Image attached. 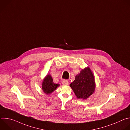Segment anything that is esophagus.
Wrapping results in <instances>:
<instances>
[{
    "instance_id": "34e87169",
    "label": "esophagus",
    "mask_w": 130,
    "mask_h": 130,
    "mask_svg": "<svg viewBox=\"0 0 130 130\" xmlns=\"http://www.w3.org/2000/svg\"><path fill=\"white\" fill-rule=\"evenodd\" d=\"M62 83L63 84V85H68L69 82L67 80H62Z\"/></svg>"
}]
</instances>
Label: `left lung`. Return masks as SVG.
<instances>
[{
    "label": "left lung",
    "mask_w": 130,
    "mask_h": 130,
    "mask_svg": "<svg viewBox=\"0 0 130 130\" xmlns=\"http://www.w3.org/2000/svg\"><path fill=\"white\" fill-rule=\"evenodd\" d=\"M69 86L78 99H86L93 94L95 91L96 83L90 68L87 67L82 69Z\"/></svg>",
    "instance_id": "left-lung-1"
}]
</instances>
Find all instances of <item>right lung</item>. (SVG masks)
<instances>
[{
  "label": "right lung",
  "instance_id": "add662e5",
  "mask_svg": "<svg viewBox=\"0 0 130 130\" xmlns=\"http://www.w3.org/2000/svg\"><path fill=\"white\" fill-rule=\"evenodd\" d=\"M60 86V84H55L53 82V79L50 74L47 75L44 78L42 84L43 91L45 94L47 95L51 94L52 92L57 89L58 87Z\"/></svg>",
  "mask_w": 130,
  "mask_h": 130
}]
</instances>
